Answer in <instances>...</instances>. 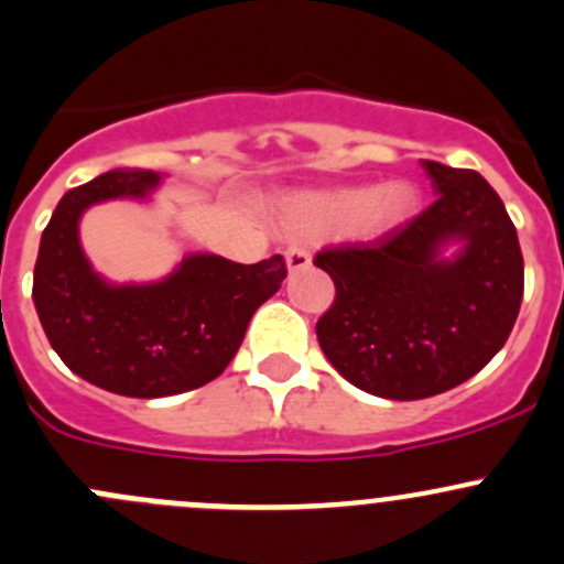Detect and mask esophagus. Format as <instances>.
<instances>
[{
    "mask_svg": "<svg viewBox=\"0 0 564 564\" xmlns=\"http://www.w3.org/2000/svg\"><path fill=\"white\" fill-rule=\"evenodd\" d=\"M311 264V253L303 246H289L286 248V267L289 272H297L305 270Z\"/></svg>",
    "mask_w": 564,
    "mask_h": 564,
    "instance_id": "esophagus-1",
    "label": "esophagus"
}]
</instances>
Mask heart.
Masks as SVG:
<instances>
[{"label": "heart", "mask_w": 564, "mask_h": 564, "mask_svg": "<svg viewBox=\"0 0 564 564\" xmlns=\"http://www.w3.org/2000/svg\"><path fill=\"white\" fill-rule=\"evenodd\" d=\"M414 209V191L406 182H388L379 187H335L305 193L294 198L286 218L294 229L329 231L349 229L357 240H379L409 220Z\"/></svg>", "instance_id": "heart-1"}]
</instances>
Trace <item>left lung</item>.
<instances>
[{"label": "left lung", "mask_w": 564, "mask_h": 564, "mask_svg": "<svg viewBox=\"0 0 564 564\" xmlns=\"http://www.w3.org/2000/svg\"><path fill=\"white\" fill-rule=\"evenodd\" d=\"M436 202L373 242L316 253L335 300L316 338L355 388L417 401L458 388L505 346L524 256L502 198L477 172L423 161ZM459 242L445 260L441 248Z\"/></svg>", "instance_id": "1"}]
</instances>
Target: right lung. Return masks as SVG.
I'll use <instances>...</instances> for the list:
<instances>
[{"mask_svg":"<svg viewBox=\"0 0 564 564\" xmlns=\"http://www.w3.org/2000/svg\"><path fill=\"white\" fill-rule=\"evenodd\" d=\"M161 174L113 169L62 196L40 237L32 300L48 344L73 373L130 398L196 390L224 373L250 316L281 289L283 256L237 264L213 253L182 259L155 283H108L78 240L84 209L147 198Z\"/></svg>","mask_w":564,"mask_h":564,"instance_id":"right-lung-1","label":"right lung"}]
</instances>
